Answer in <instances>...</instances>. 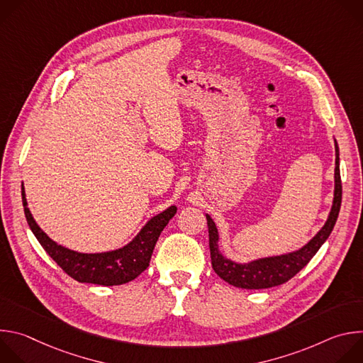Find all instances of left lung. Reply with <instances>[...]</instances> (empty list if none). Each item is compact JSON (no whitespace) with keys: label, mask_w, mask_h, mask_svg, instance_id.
I'll return each mask as SVG.
<instances>
[{"label":"left lung","mask_w":363,"mask_h":363,"mask_svg":"<svg viewBox=\"0 0 363 363\" xmlns=\"http://www.w3.org/2000/svg\"><path fill=\"white\" fill-rule=\"evenodd\" d=\"M336 150V167H335V198L329 214V218L323 228L310 240L303 248L284 255L260 258L248 264H238L225 258L218 250V231L210 216H206L210 234V251L211 264L214 272L227 283L240 289H269L280 286L294 277L319 251L322 244L330 235L342 203V181L339 169V147L335 142Z\"/></svg>","instance_id":"8db88e82"}]
</instances>
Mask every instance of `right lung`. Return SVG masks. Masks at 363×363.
Masks as SVG:
<instances>
[{
	"mask_svg": "<svg viewBox=\"0 0 363 363\" xmlns=\"http://www.w3.org/2000/svg\"><path fill=\"white\" fill-rule=\"evenodd\" d=\"M21 195L27 223L47 254L72 279L77 280L79 283H91L99 286L125 284L143 273L149 266L155 244H157L162 230L177 214V206H169L164 213L149 220L140 233L123 248L109 252L83 254L59 245L48 238L47 234L37 225L30 210L27 208L24 186H21Z\"/></svg>",
	"mask_w": 363,
	"mask_h": 363,
	"instance_id": "1",
	"label": "right lung"
}]
</instances>
